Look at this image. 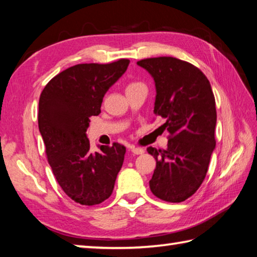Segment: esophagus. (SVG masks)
<instances>
[{"label":"esophagus","mask_w":257,"mask_h":257,"mask_svg":"<svg viewBox=\"0 0 257 257\" xmlns=\"http://www.w3.org/2000/svg\"><path fill=\"white\" fill-rule=\"evenodd\" d=\"M132 152L135 154V155H141L144 153V150L141 149V147H132Z\"/></svg>","instance_id":"obj_1"}]
</instances>
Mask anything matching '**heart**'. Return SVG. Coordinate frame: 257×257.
Segmentation results:
<instances>
[{"instance_id":"heart-1","label":"heart","mask_w":257,"mask_h":257,"mask_svg":"<svg viewBox=\"0 0 257 257\" xmlns=\"http://www.w3.org/2000/svg\"><path fill=\"white\" fill-rule=\"evenodd\" d=\"M138 85H142V84H139V82H132V84H130V85L127 87V89H129V88H133V87H135V86H138Z\"/></svg>"}]
</instances>
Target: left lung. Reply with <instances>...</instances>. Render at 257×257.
Instances as JSON below:
<instances>
[{
    "label": "left lung",
    "instance_id": "8db88e82",
    "mask_svg": "<svg viewBox=\"0 0 257 257\" xmlns=\"http://www.w3.org/2000/svg\"><path fill=\"white\" fill-rule=\"evenodd\" d=\"M155 84L154 114L170 135L167 150L149 147L156 168L150 188L165 202L180 203L190 197L206 176L215 147V99L210 81L193 64L170 56L138 61Z\"/></svg>",
    "mask_w": 257,
    "mask_h": 257
}]
</instances>
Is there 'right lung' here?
Returning a JSON list of instances; mask_svg holds the SVG:
<instances>
[{"label":"right lung","mask_w":257,"mask_h":257,"mask_svg":"<svg viewBox=\"0 0 257 257\" xmlns=\"http://www.w3.org/2000/svg\"><path fill=\"white\" fill-rule=\"evenodd\" d=\"M130 61L84 63L66 69L43 89L38 128L55 179L81 205H96L111 196L122 167L125 147L113 143L90 151L89 118L101 113L104 95L127 70Z\"/></svg>","instance_id":"add662e5"}]
</instances>
